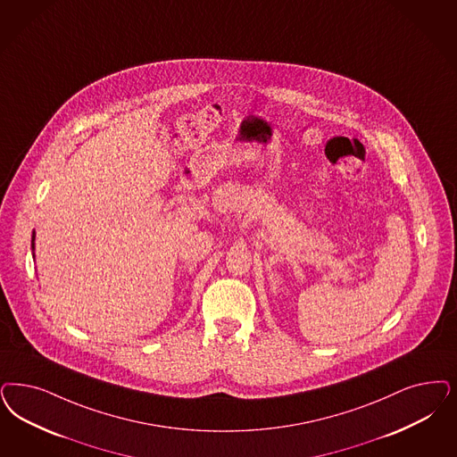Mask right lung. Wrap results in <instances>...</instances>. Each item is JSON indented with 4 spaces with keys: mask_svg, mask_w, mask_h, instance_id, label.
Returning <instances> with one entry per match:
<instances>
[{
    "mask_svg": "<svg viewBox=\"0 0 457 457\" xmlns=\"http://www.w3.org/2000/svg\"><path fill=\"white\" fill-rule=\"evenodd\" d=\"M33 241H35V231H33V237H32V250H33V248H35V243H33Z\"/></svg>",
    "mask_w": 457,
    "mask_h": 457,
    "instance_id": "obj_1",
    "label": "right lung"
}]
</instances>
